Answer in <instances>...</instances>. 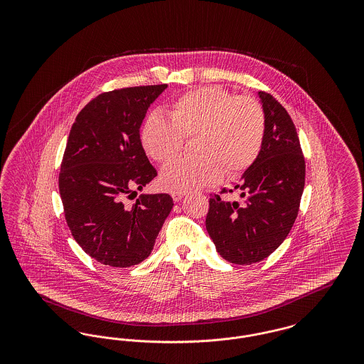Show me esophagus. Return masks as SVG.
Instances as JSON below:
<instances>
[{"instance_id": "1", "label": "esophagus", "mask_w": 364, "mask_h": 364, "mask_svg": "<svg viewBox=\"0 0 364 364\" xmlns=\"http://www.w3.org/2000/svg\"><path fill=\"white\" fill-rule=\"evenodd\" d=\"M174 202H180L184 198V193H172Z\"/></svg>"}]
</instances>
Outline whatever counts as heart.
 <instances>
[{
  "mask_svg": "<svg viewBox=\"0 0 364 364\" xmlns=\"http://www.w3.org/2000/svg\"><path fill=\"white\" fill-rule=\"evenodd\" d=\"M264 132L266 116L257 98L208 86L176 100L169 119L151 113L140 139L147 156L166 164L180 154L184 139L195 138L193 153L199 156L172 162L159 176L162 190L184 193L215 184L223 173H245L259 156Z\"/></svg>",
  "mask_w": 364,
  "mask_h": 364,
  "instance_id": "b5f03b06",
  "label": "heart"
}]
</instances>
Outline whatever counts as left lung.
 <instances>
[{"instance_id":"left-lung-1","label":"left lung","mask_w":364,"mask_h":364,"mask_svg":"<svg viewBox=\"0 0 364 364\" xmlns=\"http://www.w3.org/2000/svg\"><path fill=\"white\" fill-rule=\"evenodd\" d=\"M266 132L255 164L235 186L244 203L229 202L223 193L208 200L206 229L224 259L251 264L274 252L291 232L299 213L306 180V162L294 122L269 92L259 91Z\"/></svg>"}]
</instances>
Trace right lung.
Masks as SVG:
<instances>
[{"instance_id":"obj_1","label":"right lung","mask_w":364,"mask_h":364,"mask_svg":"<svg viewBox=\"0 0 364 364\" xmlns=\"http://www.w3.org/2000/svg\"><path fill=\"white\" fill-rule=\"evenodd\" d=\"M168 85L102 92L70 128L58 188L70 233L91 258L112 267L146 259L173 208L168 193L136 196L156 176L140 141V125Z\"/></svg>"}]
</instances>
